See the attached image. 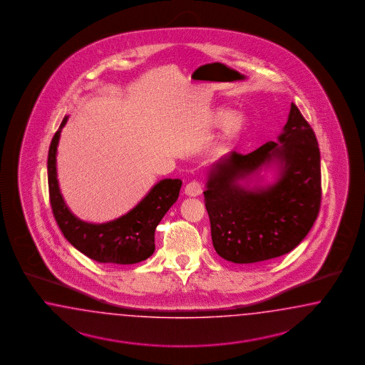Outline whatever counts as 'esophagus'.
Wrapping results in <instances>:
<instances>
[{"label": "esophagus", "instance_id": "esophagus-1", "mask_svg": "<svg viewBox=\"0 0 365 365\" xmlns=\"http://www.w3.org/2000/svg\"><path fill=\"white\" fill-rule=\"evenodd\" d=\"M185 192L188 197H198L202 194V186H200L198 180H192L185 188Z\"/></svg>", "mask_w": 365, "mask_h": 365}]
</instances>
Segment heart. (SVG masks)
Returning <instances> with one entry per match:
<instances>
[{"label":"heart","instance_id":"obj_1","mask_svg":"<svg viewBox=\"0 0 365 365\" xmlns=\"http://www.w3.org/2000/svg\"><path fill=\"white\" fill-rule=\"evenodd\" d=\"M207 122L211 125H223V140L230 142L238 138L247 127V116L243 113H234L226 107H217L210 110Z\"/></svg>","mask_w":365,"mask_h":365}]
</instances>
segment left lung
Instances as JSON below:
<instances>
[{"label":"left lung","instance_id":"8db88e82","mask_svg":"<svg viewBox=\"0 0 365 365\" xmlns=\"http://www.w3.org/2000/svg\"><path fill=\"white\" fill-rule=\"evenodd\" d=\"M272 164L277 180L250 188L251 179ZM203 194L212 246L222 258L255 264L292 252L317 220L321 203L320 148L297 106L292 103L278 142L247 155L232 151L214 163Z\"/></svg>","mask_w":365,"mask_h":365}]
</instances>
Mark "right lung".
<instances>
[{"mask_svg": "<svg viewBox=\"0 0 365 365\" xmlns=\"http://www.w3.org/2000/svg\"><path fill=\"white\" fill-rule=\"evenodd\" d=\"M68 116L63 119L49 145L48 186L49 199L60 230L68 242L91 259L101 264L131 265L147 259L155 252V229L168 209L177 202L180 179L158 182L133 210L107 223H88L73 215L60 192L56 154L60 133Z\"/></svg>", "mask_w": 365, "mask_h": 365, "instance_id": "obj_1", "label": "right lung"}]
</instances>
